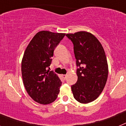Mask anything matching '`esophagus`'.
Listing matches in <instances>:
<instances>
[{"mask_svg":"<svg viewBox=\"0 0 126 126\" xmlns=\"http://www.w3.org/2000/svg\"><path fill=\"white\" fill-rule=\"evenodd\" d=\"M62 78H63L64 79H66L67 75H65V74H63V75H62Z\"/></svg>","mask_w":126,"mask_h":126,"instance_id":"obj_1","label":"esophagus"}]
</instances>
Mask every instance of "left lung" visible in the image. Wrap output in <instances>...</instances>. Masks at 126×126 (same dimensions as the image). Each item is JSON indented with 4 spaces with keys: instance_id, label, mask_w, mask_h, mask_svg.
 I'll list each match as a JSON object with an SVG mask.
<instances>
[{
    "instance_id": "8db88e82",
    "label": "left lung",
    "mask_w": 126,
    "mask_h": 126,
    "mask_svg": "<svg viewBox=\"0 0 126 126\" xmlns=\"http://www.w3.org/2000/svg\"><path fill=\"white\" fill-rule=\"evenodd\" d=\"M74 45L78 81L71 86L78 102L88 103L96 100L103 91L109 69L104 49L92 33L86 32L67 34Z\"/></svg>"
}]
</instances>
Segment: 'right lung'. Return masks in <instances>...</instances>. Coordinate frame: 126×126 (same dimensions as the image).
I'll use <instances>...</instances> for the list:
<instances>
[{"instance_id":"obj_1","label":"right lung","mask_w":126,"mask_h":126,"mask_svg":"<svg viewBox=\"0 0 126 126\" xmlns=\"http://www.w3.org/2000/svg\"><path fill=\"white\" fill-rule=\"evenodd\" d=\"M65 33L42 31L36 33L26 48L21 62V73L26 90L33 100L50 104L56 100L62 82L50 65L53 51Z\"/></svg>"}]
</instances>
